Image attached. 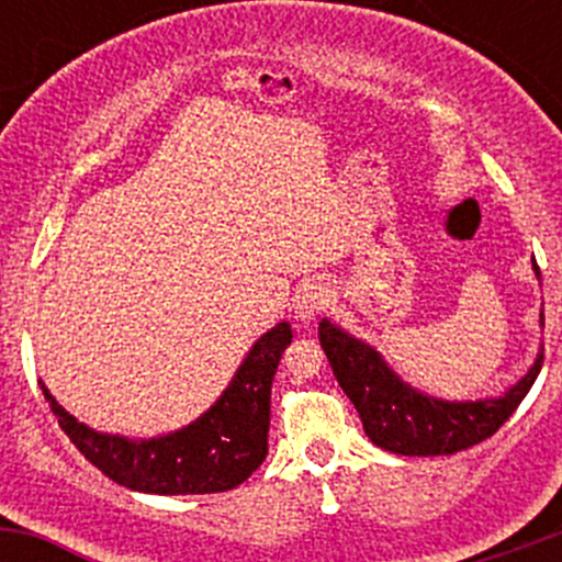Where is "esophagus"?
<instances>
[{"instance_id":"esophagus-1","label":"esophagus","mask_w":562,"mask_h":562,"mask_svg":"<svg viewBox=\"0 0 562 562\" xmlns=\"http://www.w3.org/2000/svg\"><path fill=\"white\" fill-rule=\"evenodd\" d=\"M328 299H331V291H328L323 282H307V285H302L296 291V299H293V310H296V317L299 321L310 323L315 321L317 315L326 310Z\"/></svg>"}]
</instances>
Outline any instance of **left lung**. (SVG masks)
Returning a JSON list of instances; mask_svg holds the SVG:
<instances>
[{
    "label": "left lung",
    "instance_id": "left-lung-1",
    "mask_svg": "<svg viewBox=\"0 0 562 562\" xmlns=\"http://www.w3.org/2000/svg\"><path fill=\"white\" fill-rule=\"evenodd\" d=\"M532 269L536 277H541L536 260ZM317 337L339 386L359 411L367 438L402 457L457 454L492 438L517 411L543 364L541 350L530 372L501 400L443 402L405 386L378 356V350L345 334L326 317L317 326Z\"/></svg>",
    "mask_w": 562,
    "mask_h": 562
}]
</instances>
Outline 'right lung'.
Returning <instances> with one entry per match:
<instances>
[{
    "mask_svg": "<svg viewBox=\"0 0 562 562\" xmlns=\"http://www.w3.org/2000/svg\"><path fill=\"white\" fill-rule=\"evenodd\" d=\"M291 339V323H277L198 422L151 440L94 432L40 389L72 446L111 481L151 495H212L239 486L269 454L271 381Z\"/></svg>",
    "mask_w": 562,
    "mask_h": 562,
    "instance_id": "obj_1",
    "label": "right lung"
}]
</instances>
